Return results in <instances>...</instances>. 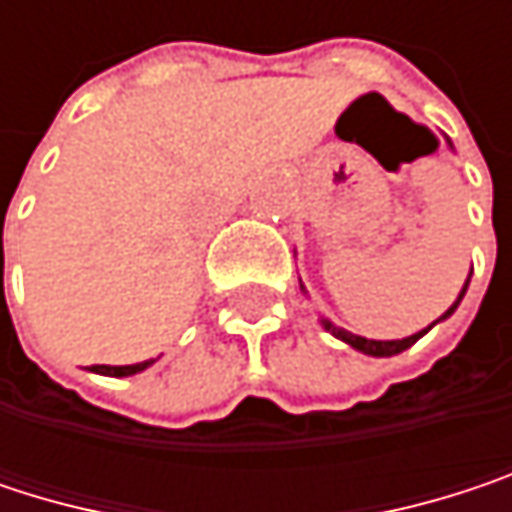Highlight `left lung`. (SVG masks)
Instances as JSON below:
<instances>
[{"label":"left lung","instance_id":"left-lung-1","mask_svg":"<svg viewBox=\"0 0 512 512\" xmlns=\"http://www.w3.org/2000/svg\"><path fill=\"white\" fill-rule=\"evenodd\" d=\"M465 290H468V281H465V287L460 290V296H457V302L436 320V323H442V320H448L457 308H460L462 296H465ZM323 323V329H329L335 338H341L344 344H350L353 350H358V353H364V356H376V358H388V356H397V353H403V350H409L418 338H424L436 323H430L424 332H415V335H409V338H403V341H370V338H361V335H353V332H347V329H341V326H332L329 320H320Z\"/></svg>","mask_w":512,"mask_h":512}]
</instances>
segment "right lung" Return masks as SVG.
<instances>
[{"label": "right lung", "instance_id": "obj_1", "mask_svg": "<svg viewBox=\"0 0 512 512\" xmlns=\"http://www.w3.org/2000/svg\"><path fill=\"white\" fill-rule=\"evenodd\" d=\"M154 364V358L151 361H139V364H121V367H109V364H97L94 367V373H103V376H133V373H142L145 367H151Z\"/></svg>", "mask_w": 512, "mask_h": 512}]
</instances>
